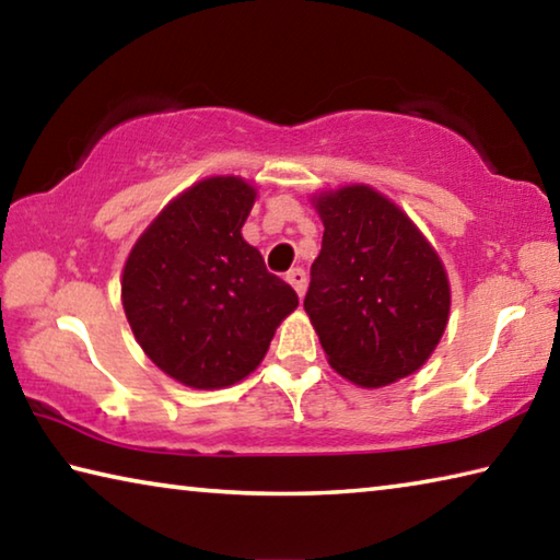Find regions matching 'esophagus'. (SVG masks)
Listing matches in <instances>:
<instances>
[{
	"mask_svg": "<svg viewBox=\"0 0 560 560\" xmlns=\"http://www.w3.org/2000/svg\"><path fill=\"white\" fill-rule=\"evenodd\" d=\"M287 281L291 283L293 289H296L299 299H301V296H303V291H306V271H303L301 267L291 269V271H287Z\"/></svg>",
	"mask_w": 560,
	"mask_h": 560,
	"instance_id": "esophagus-1",
	"label": "esophagus"
}]
</instances>
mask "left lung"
Segmentation results:
<instances>
[{
	"instance_id": "8db88e82",
	"label": "left lung",
	"mask_w": 560,
	"mask_h": 560,
	"mask_svg": "<svg viewBox=\"0 0 560 560\" xmlns=\"http://www.w3.org/2000/svg\"><path fill=\"white\" fill-rule=\"evenodd\" d=\"M316 210L326 230L303 308L328 363L363 387L415 373L447 326L450 281L440 257L365 185L318 197Z\"/></svg>"
}]
</instances>
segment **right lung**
Here are the masks:
<instances>
[{"label":"right lung","mask_w":560,"mask_h":560,"mask_svg":"<svg viewBox=\"0 0 560 560\" xmlns=\"http://www.w3.org/2000/svg\"><path fill=\"white\" fill-rule=\"evenodd\" d=\"M254 197L240 177L202 179L158 214L122 269V308L140 348L197 390L249 375L299 306L242 240Z\"/></svg>","instance_id":"right-lung-1"}]
</instances>
